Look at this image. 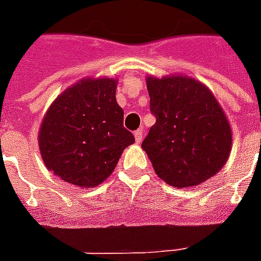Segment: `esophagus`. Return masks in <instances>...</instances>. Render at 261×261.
I'll return each instance as SVG.
<instances>
[{"label":"esophagus","instance_id":"34e87169","mask_svg":"<svg viewBox=\"0 0 261 261\" xmlns=\"http://www.w3.org/2000/svg\"><path fill=\"white\" fill-rule=\"evenodd\" d=\"M134 137H136V142L137 144H140L142 141V137H144V131L141 128H138L137 131H134Z\"/></svg>","mask_w":261,"mask_h":261}]
</instances>
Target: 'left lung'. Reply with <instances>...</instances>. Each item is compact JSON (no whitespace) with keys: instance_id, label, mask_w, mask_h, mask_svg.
Segmentation results:
<instances>
[{"instance_id":"left-lung-1","label":"left lung","mask_w":261,"mask_h":261,"mask_svg":"<svg viewBox=\"0 0 261 261\" xmlns=\"http://www.w3.org/2000/svg\"><path fill=\"white\" fill-rule=\"evenodd\" d=\"M155 124L142 141L155 173L173 187H193L222 169L232 133L205 86L187 76L147 78Z\"/></svg>"}]
</instances>
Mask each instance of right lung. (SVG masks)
<instances>
[{
    "instance_id": "1",
    "label": "right lung",
    "mask_w": 261,
    "mask_h": 261,
    "mask_svg": "<svg viewBox=\"0 0 261 261\" xmlns=\"http://www.w3.org/2000/svg\"><path fill=\"white\" fill-rule=\"evenodd\" d=\"M116 81L84 80L63 92L48 109L39 133L44 164L78 187L100 185L116 168L134 136L123 125Z\"/></svg>"
}]
</instances>
